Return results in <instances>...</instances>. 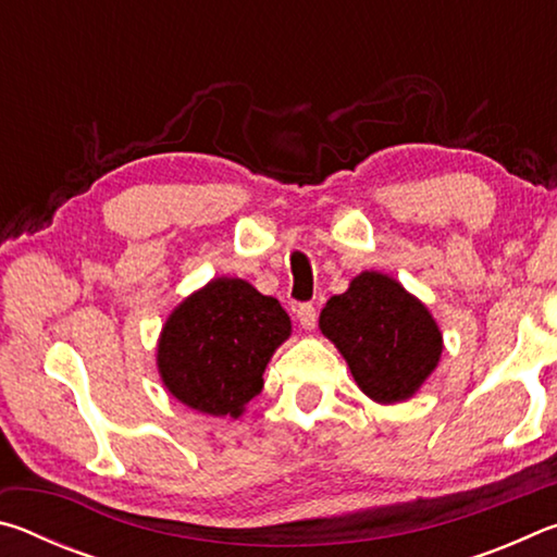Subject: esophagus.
Returning a JSON list of instances; mask_svg holds the SVG:
<instances>
[{"label": "esophagus", "mask_w": 557, "mask_h": 557, "mask_svg": "<svg viewBox=\"0 0 557 557\" xmlns=\"http://www.w3.org/2000/svg\"><path fill=\"white\" fill-rule=\"evenodd\" d=\"M297 319H299V326L307 329V332H312L317 326V309L314 305H299L297 307Z\"/></svg>", "instance_id": "obj_1"}]
</instances>
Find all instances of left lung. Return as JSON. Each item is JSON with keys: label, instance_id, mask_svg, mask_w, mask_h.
I'll list each match as a JSON object with an SVG mask.
<instances>
[{"label": "left lung", "instance_id": "obj_1", "mask_svg": "<svg viewBox=\"0 0 557 557\" xmlns=\"http://www.w3.org/2000/svg\"><path fill=\"white\" fill-rule=\"evenodd\" d=\"M319 332L344 356L373 403L410 400L437 369L442 332L435 317L398 280L363 270L319 314Z\"/></svg>", "mask_w": 557, "mask_h": 557}]
</instances>
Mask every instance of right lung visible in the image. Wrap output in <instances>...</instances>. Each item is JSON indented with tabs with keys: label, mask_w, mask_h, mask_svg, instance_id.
I'll use <instances>...</instances> for the list:
<instances>
[{
	"label": "right lung",
	"mask_w": 557,
	"mask_h": 557,
	"mask_svg": "<svg viewBox=\"0 0 557 557\" xmlns=\"http://www.w3.org/2000/svg\"><path fill=\"white\" fill-rule=\"evenodd\" d=\"M289 334L292 322L275 297L240 277H213L166 317L157 342L159 379L186 408L240 418Z\"/></svg>",
	"instance_id": "1"
}]
</instances>
